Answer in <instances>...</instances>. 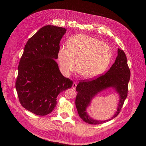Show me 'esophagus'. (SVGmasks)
I'll list each match as a JSON object with an SVG mask.
<instances>
[{
  "label": "esophagus",
  "instance_id": "34e87169",
  "mask_svg": "<svg viewBox=\"0 0 146 146\" xmlns=\"http://www.w3.org/2000/svg\"><path fill=\"white\" fill-rule=\"evenodd\" d=\"M76 86H77V83H76V82H73V85H72V88H73V89H75Z\"/></svg>",
  "mask_w": 146,
  "mask_h": 146
}]
</instances>
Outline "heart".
<instances>
[{
	"instance_id": "1",
	"label": "heart",
	"mask_w": 146,
	"mask_h": 146,
	"mask_svg": "<svg viewBox=\"0 0 146 146\" xmlns=\"http://www.w3.org/2000/svg\"><path fill=\"white\" fill-rule=\"evenodd\" d=\"M67 48L61 47L58 59L66 74L75 69L82 77L92 78L102 74L108 66L112 56L111 48L96 38L79 34L73 36L67 43Z\"/></svg>"
}]
</instances>
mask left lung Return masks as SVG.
<instances>
[{
	"instance_id": "obj_1",
	"label": "left lung",
	"mask_w": 146,
	"mask_h": 146,
	"mask_svg": "<svg viewBox=\"0 0 146 146\" xmlns=\"http://www.w3.org/2000/svg\"><path fill=\"white\" fill-rule=\"evenodd\" d=\"M130 70L126 55L123 50L118 48V56L108 72L95 79L80 80L78 83L76 89L78 94L75 104L79 117L86 123L93 125L102 124L116 117L127 97ZM110 87L115 88L120 96L117 111L110 120L101 121L92 119L86 112L87 106L98 92Z\"/></svg>"
}]
</instances>
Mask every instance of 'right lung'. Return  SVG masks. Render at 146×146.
Listing matches in <instances>:
<instances>
[{
	"label": "right lung",
	"mask_w": 146,
	"mask_h": 146,
	"mask_svg": "<svg viewBox=\"0 0 146 146\" xmlns=\"http://www.w3.org/2000/svg\"><path fill=\"white\" fill-rule=\"evenodd\" d=\"M66 32L62 27H42L28 40L21 58L15 83L19 101L37 115L51 113L58 94L72 86L73 81L64 77L55 61Z\"/></svg>",
	"instance_id": "right-lung-1"
}]
</instances>
